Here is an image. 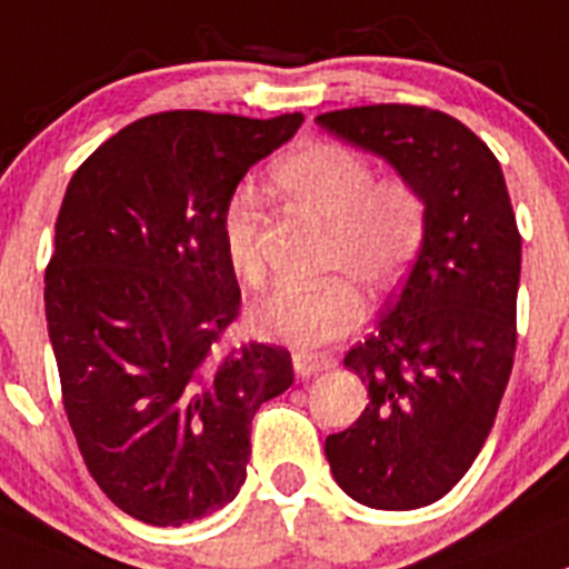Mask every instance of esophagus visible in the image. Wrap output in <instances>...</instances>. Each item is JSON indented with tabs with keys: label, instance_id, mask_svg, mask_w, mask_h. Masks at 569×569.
I'll use <instances>...</instances> for the list:
<instances>
[{
	"label": "esophagus",
	"instance_id": "esophagus-1",
	"mask_svg": "<svg viewBox=\"0 0 569 569\" xmlns=\"http://www.w3.org/2000/svg\"><path fill=\"white\" fill-rule=\"evenodd\" d=\"M335 366H338V357L329 351H296L293 355V369L301 377L318 375V371L335 369Z\"/></svg>",
	"mask_w": 569,
	"mask_h": 569
}]
</instances>
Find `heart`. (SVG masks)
I'll list each match as a JSON object with an SVG mask.
<instances>
[{
    "label": "heart",
    "instance_id": "b5f03b06",
    "mask_svg": "<svg viewBox=\"0 0 569 569\" xmlns=\"http://www.w3.org/2000/svg\"><path fill=\"white\" fill-rule=\"evenodd\" d=\"M281 194L307 218L329 229L323 268L346 273L362 288H393L413 264L427 229V207L410 178H377L369 156L340 142H310L273 167ZM262 207L253 192L231 198L223 212V253L246 284H262L259 251ZM343 276L316 288H281L253 310L251 321L264 338L312 349L360 327V293Z\"/></svg>",
    "mask_w": 569,
    "mask_h": 569
}]
</instances>
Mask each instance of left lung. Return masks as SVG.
Here are the masks:
<instances>
[{
  "mask_svg": "<svg viewBox=\"0 0 569 569\" xmlns=\"http://www.w3.org/2000/svg\"><path fill=\"white\" fill-rule=\"evenodd\" d=\"M316 122L382 156L427 207L402 288L343 360L371 402L323 447L351 500L410 511L467 475L495 425L517 351L522 237L500 161L450 113L380 102Z\"/></svg>",
  "mask_w": 569,
  "mask_h": 569,
  "instance_id": "left-lung-1",
  "label": "left lung"
}]
</instances>
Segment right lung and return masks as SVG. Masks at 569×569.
<instances>
[{
	"mask_svg": "<svg viewBox=\"0 0 569 569\" xmlns=\"http://www.w3.org/2000/svg\"><path fill=\"white\" fill-rule=\"evenodd\" d=\"M301 113L161 111L74 170L56 220L44 307L78 450L108 500L178 528L246 483L259 405L293 386L290 351L226 346L242 296L223 212Z\"/></svg>",
	"mask_w": 569,
	"mask_h": 569,
	"instance_id": "right-lung-1",
	"label": "right lung"
}]
</instances>
